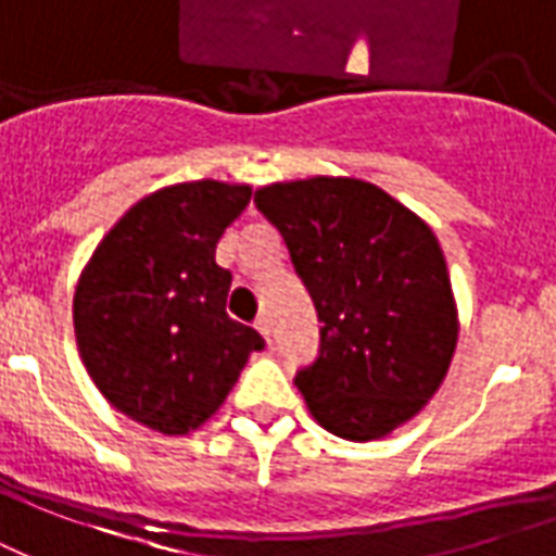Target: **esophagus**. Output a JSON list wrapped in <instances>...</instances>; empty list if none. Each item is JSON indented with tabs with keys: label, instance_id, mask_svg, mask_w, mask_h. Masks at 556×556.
Returning <instances> with one entry per match:
<instances>
[{
	"label": "esophagus",
	"instance_id": "obj_1",
	"mask_svg": "<svg viewBox=\"0 0 556 556\" xmlns=\"http://www.w3.org/2000/svg\"><path fill=\"white\" fill-rule=\"evenodd\" d=\"M254 328L263 333V340L266 342L273 340V325H269V319H266V316H257V319H254Z\"/></svg>",
	"mask_w": 556,
	"mask_h": 556
}]
</instances>
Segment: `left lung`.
Wrapping results in <instances>:
<instances>
[{"label": "left lung", "mask_w": 556, "mask_h": 556, "mask_svg": "<svg viewBox=\"0 0 556 556\" xmlns=\"http://www.w3.org/2000/svg\"><path fill=\"white\" fill-rule=\"evenodd\" d=\"M254 204L281 231L319 316V352L295 372L313 419L342 440H378L442 383L457 311L431 228L357 178L273 184Z\"/></svg>", "instance_id": "1"}]
</instances>
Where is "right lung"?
<instances>
[{
  "label": "right lung",
  "mask_w": 556,
  "mask_h": 556,
  "mask_svg": "<svg viewBox=\"0 0 556 556\" xmlns=\"http://www.w3.org/2000/svg\"><path fill=\"white\" fill-rule=\"evenodd\" d=\"M249 187L193 181L137 202L104 233L75 287L87 372L116 410L161 433L199 428L225 402L263 337L225 311L231 273L216 243Z\"/></svg>",
  "instance_id": "1"
}]
</instances>
